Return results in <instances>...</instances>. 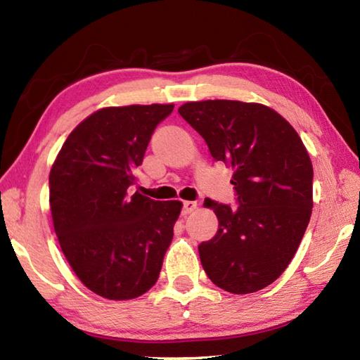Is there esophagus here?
Wrapping results in <instances>:
<instances>
[{"instance_id": "1", "label": "esophagus", "mask_w": 360, "mask_h": 360, "mask_svg": "<svg viewBox=\"0 0 360 360\" xmlns=\"http://www.w3.org/2000/svg\"><path fill=\"white\" fill-rule=\"evenodd\" d=\"M195 208H197V202H191V200H187V202L182 203V214H191Z\"/></svg>"}]
</instances>
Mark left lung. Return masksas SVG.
Returning a JSON list of instances; mask_svg holds the SVG:
<instances>
[{
	"label": "left lung",
	"instance_id": "1",
	"mask_svg": "<svg viewBox=\"0 0 360 360\" xmlns=\"http://www.w3.org/2000/svg\"><path fill=\"white\" fill-rule=\"evenodd\" d=\"M178 112L214 160L233 168L236 208L206 198L219 229L198 254L206 275L231 294H252L283 275L313 210V165L298 133L260 103L191 101Z\"/></svg>",
	"mask_w": 360,
	"mask_h": 360
}]
</instances>
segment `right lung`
I'll use <instances>...</instances> for the list:
<instances>
[{"instance_id": "obj_1", "label": "right lung", "mask_w": 360, "mask_h": 360, "mask_svg": "<svg viewBox=\"0 0 360 360\" xmlns=\"http://www.w3.org/2000/svg\"><path fill=\"white\" fill-rule=\"evenodd\" d=\"M173 108L98 109L70 133L49 174L60 248L85 288L109 300L148 292L173 240L182 203L129 192L152 133Z\"/></svg>"}]
</instances>
